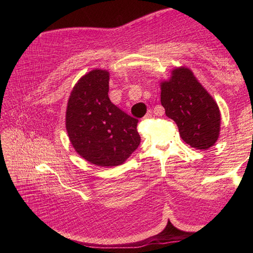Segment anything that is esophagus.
Segmentation results:
<instances>
[{"instance_id":"1","label":"esophagus","mask_w":253,"mask_h":253,"mask_svg":"<svg viewBox=\"0 0 253 253\" xmlns=\"http://www.w3.org/2000/svg\"><path fill=\"white\" fill-rule=\"evenodd\" d=\"M149 117H152V110H148V113L145 115V117H144V119H147V118H149Z\"/></svg>"}]
</instances>
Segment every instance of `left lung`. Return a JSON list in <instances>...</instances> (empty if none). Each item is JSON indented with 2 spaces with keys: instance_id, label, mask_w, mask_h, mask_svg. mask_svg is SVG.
I'll use <instances>...</instances> for the list:
<instances>
[{
  "instance_id": "8db88e82",
  "label": "left lung",
  "mask_w": 253,
  "mask_h": 253,
  "mask_svg": "<svg viewBox=\"0 0 253 253\" xmlns=\"http://www.w3.org/2000/svg\"><path fill=\"white\" fill-rule=\"evenodd\" d=\"M161 102L191 147L207 151L215 144L221 125L219 106L188 68L173 69L169 80L162 81Z\"/></svg>"
}]
</instances>
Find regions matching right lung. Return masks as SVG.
<instances>
[{
	"mask_svg": "<svg viewBox=\"0 0 253 253\" xmlns=\"http://www.w3.org/2000/svg\"><path fill=\"white\" fill-rule=\"evenodd\" d=\"M109 72L95 69L81 77L68 100L66 128L75 151L102 168L122 165L140 143L138 121L108 97Z\"/></svg>",
	"mask_w": 253,
	"mask_h": 253,
	"instance_id": "add662e5",
	"label": "right lung"
}]
</instances>
